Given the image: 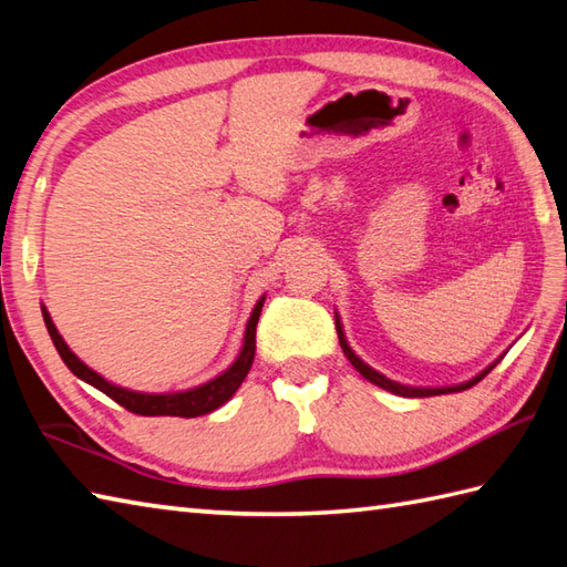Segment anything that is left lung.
<instances>
[{
    "label": "left lung",
    "instance_id": "1",
    "mask_svg": "<svg viewBox=\"0 0 567 567\" xmlns=\"http://www.w3.org/2000/svg\"><path fill=\"white\" fill-rule=\"evenodd\" d=\"M336 331H339V343H341V348H343V353H346V358L351 360V365L360 372V375H363L365 380H370L372 384H378V388H382V390H388V392H392V394H400V396H433V394H451V392H463V390H467V388H473V384H477L480 380H483L487 372L495 368L502 358H497L495 363L492 365H487L483 372H477V375L473 378V380H467V382H461V384H449V388H412V384H402V382H394V380H390V378H384L382 372H378L375 368H370L368 363H363V360H360L355 353H353V348L348 346V339H346V333H343V327H341V321L336 319Z\"/></svg>",
    "mask_w": 567,
    "mask_h": 567
}]
</instances>
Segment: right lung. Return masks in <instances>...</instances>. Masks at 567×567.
Returning <instances> with one entry per match:
<instances>
[{
  "mask_svg": "<svg viewBox=\"0 0 567 567\" xmlns=\"http://www.w3.org/2000/svg\"><path fill=\"white\" fill-rule=\"evenodd\" d=\"M262 302H265V295L258 299L256 307H252V311H250V319L246 323L244 346H240V353L234 363L228 365L224 372H219L216 378L197 384V388L179 390V392H136V390L118 388V384L104 380L97 370L84 365L82 360L70 351V346L63 341V336L58 333L51 315H48V309L41 307V311H43L45 329H48V333H51L55 351L60 353V358H63V363L70 368L72 375H78L82 382H87V384H92V388L104 392L106 396H112L116 404H122L124 409H128V412H134V414L192 419V416L209 414V412H214V409L226 404L240 388V382L246 380L248 370L252 365V358H256V327H258V319L262 311Z\"/></svg>",
  "mask_w": 567,
  "mask_h": 567,
  "instance_id": "add662e5",
  "label": "right lung"
}]
</instances>
